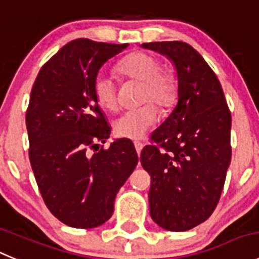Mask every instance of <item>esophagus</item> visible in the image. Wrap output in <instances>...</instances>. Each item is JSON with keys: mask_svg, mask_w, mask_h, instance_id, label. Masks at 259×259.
<instances>
[{"mask_svg": "<svg viewBox=\"0 0 259 259\" xmlns=\"http://www.w3.org/2000/svg\"><path fill=\"white\" fill-rule=\"evenodd\" d=\"M135 147H136V151H137V154H141V151H142V147H144V144H142V142H140V141H136L135 142Z\"/></svg>", "mask_w": 259, "mask_h": 259, "instance_id": "1", "label": "esophagus"}]
</instances>
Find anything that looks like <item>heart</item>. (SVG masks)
<instances>
[{
    "label": "heart",
    "instance_id": "b5f03b06",
    "mask_svg": "<svg viewBox=\"0 0 259 259\" xmlns=\"http://www.w3.org/2000/svg\"><path fill=\"white\" fill-rule=\"evenodd\" d=\"M122 77L142 83L140 102H154L160 108H169L176 102L178 85L171 72L161 70L159 60L145 52L130 54L117 66ZM95 100L107 110L118 107L117 86L107 73H99L93 83ZM157 109L152 103H146L134 110H127L115 118L113 131L118 137L140 140L156 124Z\"/></svg>",
    "mask_w": 259,
    "mask_h": 259
}]
</instances>
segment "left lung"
I'll use <instances>...</instances> for the list:
<instances>
[{
	"instance_id": "1",
	"label": "left lung",
	"mask_w": 259,
	"mask_h": 259,
	"mask_svg": "<svg viewBox=\"0 0 259 259\" xmlns=\"http://www.w3.org/2000/svg\"><path fill=\"white\" fill-rule=\"evenodd\" d=\"M141 47L169 58L178 77L176 108L140 159L151 176L150 215L165 230L187 231L207 220L220 199L231 160V114L220 81L193 47L179 40Z\"/></svg>"
}]
</instances>
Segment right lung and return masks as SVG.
Returning <instances> with one entry per match:
<instances>
[{
	"instance_id": "add662e5",
	"label": "right lung",
	"mask_w": 259,
	"mask_h": 259,
	"mask_svg": "<svg viewBox=\"0 0 259 259\" xmlns=\"http://www.w3.org/2000/svg\"><path fill=\"white\" fill-rule=\"evenodd\" d=\"M128 44L80 38L40 68L26 110L29 157L47 207L71 228L103 225L114 211L120 187L139 156L125 139L91 155L110 127L95 100L93 83L102 66Z\"/></svg>"
}]
</instances>
